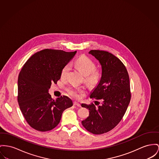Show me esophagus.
<instances>
[{
	"label": "esophagus",
	"mask_w": 159,
	"mask_h": 159,
	"mask_svg": "<svg viewBox=\"0 0 159 159\" xmlns=\"http://www.w3.org/2000/svg\"><path fill=\"white\" fill-rule=\"evenodd\" d=\"M74 105L75 106H77V107H81V104L79 103V102H77V101H75L74 102Z\"/></svg>",
	"instance_id": "esophagus-1"
}]
</instances>
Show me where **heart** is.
<instances>
[{
  "label": "heart",
  "instance_id": "1",
  "mask_svg": "<svg viewBox=\"0 0 159 159\" xmlns=\"http://www.w3.org/2000/svg\"><path fill=\"white\" fill-rule=\"evenodd\" d=\"M75 67L84 75L85 81L89 85L97 84L101 80L102 74L100 70L95 69V63L89 58L83 56L74 62ZM70 70V66L66 65L62 69L61 77L65 78ZM68 93L73 97H78L79 93H83V90L77 87H69L67 89Z\"/></svg>",
  "mask_w": 159,
  "mask_h": 159
}]
</instances>
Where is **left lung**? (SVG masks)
<instances>
[{
  "label": "left lung",
  "instance_id": "obj_1",
  "mask_svg": "<svg viewBox=\"0 0 159 159\" xmlns=\"http://www.w3.org/2000/svg\"><path fill=\"white\" fill-rule=\"evenodd\" d=\"M89 53L101 65L102 75L90 98L101 100L96 107L91 104L81 106L89 110V116L82 125L94 134H101L113 129L124 116L131 99L129 75L124 64L116 56L104 51L92 50Z\"/></svg>",
  "mask_w": 159,
  "mask_h": 159
}]
</instances>
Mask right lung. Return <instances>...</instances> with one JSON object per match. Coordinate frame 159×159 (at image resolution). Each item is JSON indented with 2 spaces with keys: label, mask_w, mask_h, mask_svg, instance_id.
Returning a JSON list of instances; mask_svg holds the SVG:
<instances>
[{
  "label": "right lung",
  "mask_w": 159,
  "mask_h": 159,
  "mask_svg": "<svg viewBox=\"0 0 159 159\" xmlns=\"http://www.w3.org/2000/svg\"><path fill=\"white\" fill-rule=\"evenodd\" d=\"M76 53L46 49L34 53L23 65L18 77L17 101L23 116L34 129H52L60 123L64 110L73 106L67 96L55 100L48 91Z\"/></svg>",
  "instance_id": "right-lung-1"
}]
</instances>
